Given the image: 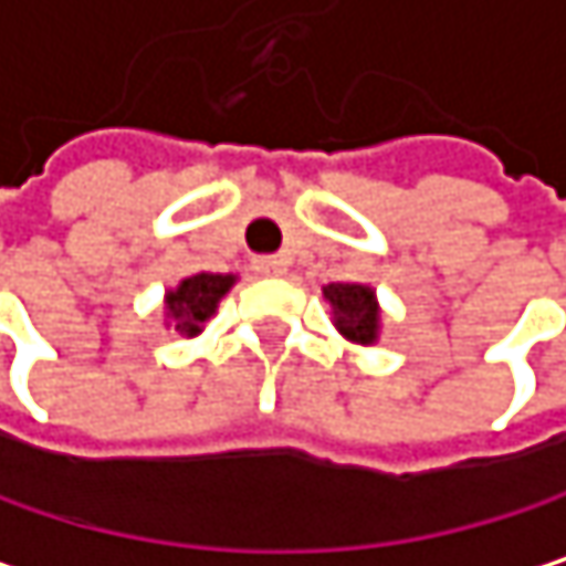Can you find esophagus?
<instances>
[{
	"instance_id": "1",
	"label": "esophagus",
	"mask_w": 566,
	"mask_h": 566,
	"mask_svg": "<svg viewBox=\"0 0 566 566\" xmlns=\"http://www.w3.org/2000/svg\"><path fill=\"white\" fill-rule=\"evenodd\" d=\"M254 271L258 274H268V277H277L289 271V261L277 258V254H268V258H254Z\"/></svg>"
}]
</instances>
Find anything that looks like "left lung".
Wrapping results in <instances>:
<instances>
[{
  "instance_id": "left-lung-1",
  "label": "left lung",
  "mask_w": 566,
  "mask_h": 566,
  "mask_svg": "<svg viewBox=\"0 0 566 566\" xmlns=\"http://www.w3.org/2000/svg\"><path fill=\"white\" fill-rule=\"evenodd\" d=\"M325 302L332 305V322L342 338L355 345H375L381 335V305L371 285L358 281H332L322 289Z\"/></svg>"
}]
</instances>
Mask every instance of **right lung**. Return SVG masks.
<instances>
[{
    "label": "right lung",
    "instance_id": "obj_1",
    "mask_svg": "<svg viewBox=\"0 0 566 566\" xmlns=\"http://www.w3.org/2000/svg\"><path fill=\"white\" fill-rule=\"evenodd\" d=\"M234 281L238 274H211V271L181 277L175 289L165 292L168 325H175V332L185 338H198L205 332V322L214 318L218 302L231 292Z\"/></svg>",
    "mask_w": 566,
    "mask_h": 566
}]
</instances>
